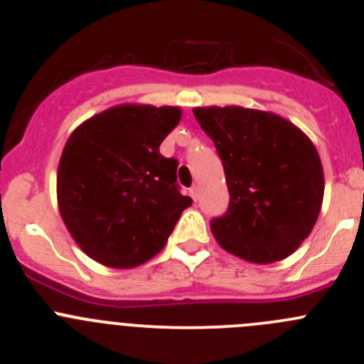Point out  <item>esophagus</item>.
I'll list each match as a JSON object with an SVG mask.
<instances>
[{
    "label": "esophagus",
    "instance_id": "esophagus-1",
    "mask_svg": "<svg viewBox=\"0 0 364 364\" xmlns=\"http://www.w3.org/2000/svg\"><path fill=\"white\" fill-rule=\"evenodd\" d=\"M191 196H193L194 201H198V198H199V187L198 186L191 187Z\"/></svg>",
    "mask_w": 364,
    "mask_h": 364
}]
</instances>
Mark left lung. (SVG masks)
<instances>
[{"mask_svg":"<svg viewBox=\"0 0 364 364\" xmlns=\"http://www.w3.org/2000/svg\"><path fill=\"white\" fill-rule=\"evenodd\" d=\"M225 171L229 208L210 228L217 243L252 264L287 259L321 212L324 177L311 139L274 112L194 107Z\"/></svg>","mask_w":364,"mask_h":364,"instance_id":"8db88e82","label":"left lung"}]
</instances>
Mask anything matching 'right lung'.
I'll list each match as a JSON object with an SVG mask.
<instances>
[{
	"label": "right lung",
	"instance_id": "add662e5",
	"mask_svg": "<svg viewBox=\"0 0 364 364\" xmlns=\"http://www.w3.org/2000/svg\"><path fill=\"white\" fill-rule=\"evenodd\" d=\"M181 107L121 104L81 123L57 171L60 217L77 246L99 264L132 269L158 255L187 206L177 159L159 146Z\"/></svg>",
	"mask_w": 364,
	"mask_h": 364
}]
</instances>
